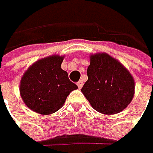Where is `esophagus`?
<instances>
[{
  "instance_id": "1",
  "label": "esophagus",
  "mask_w": 153,
  "mask_h": 153,
  "mask_svg": "<svg viewBox=\"0 0 153 153\" xmlns=\"http://www.w3.org/2000/svg\"><path fill=\"white\" fill-rule=\"evenodd\" d=\"M76 85H77V87H78V88H79V89H81V87L83 86V82H82L81 80H79V81H78V82L76 83Z\"/></svg>"
}]
</instances>
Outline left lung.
Wrapping results in <instances>:
<instances>
[{
  "label": "left lung",
  "instance_id": "8db88e82",
  "mask_svg": "<svg viewBox=\"0 0 153 153\" xmlns=\"http://www.w3.org/2000/svg\"><path fill=\"white\" fill-rule=\"evenodd\" d=\"M87 76L81 92L98 112L116 114L131 102L135 88L132 76L110 55H91Z\"/></svg>",
  "mask_w": 153,
  "mask_h": 153
}]
</instances>
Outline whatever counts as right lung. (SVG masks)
<instances>
[{
  "mask_svg": "<svg viewBox=\"0 0 153 153\" xmlns=\"http://www.w3.org/2000/svg\"><path fill=\"white\" fill-rule=\"evenodd\" d=\"M62 56L51 55L27 69L20 83V93L28 108L42 115L56 112L77 86L61 69Z\"/></svg>",
  "mask_w": 153,
  "mask_h": 153,
  "instance_id": "right-lung-1",
  "label": "right lung"
}]
</instances>
